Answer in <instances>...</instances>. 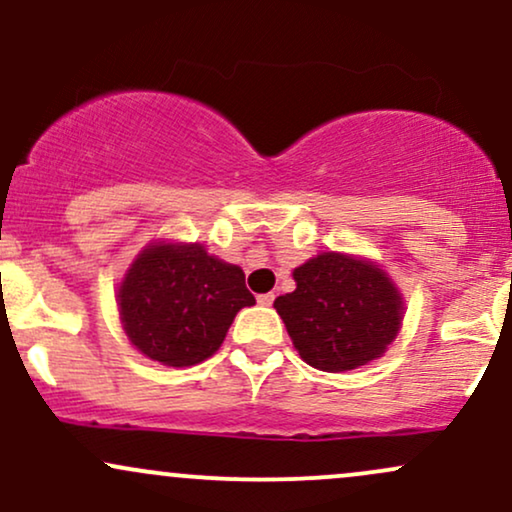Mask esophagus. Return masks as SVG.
Returning <instances> with one entry per match:
<instances>
[{"instance_id":"obj_1","label":"esophagus","mask_w":512,"mask_h":512,"mask_svg":"<svg viewBox=\"0 0 512 512\" xmlns=\"http://www.w3.org/2000/svg\"><path fill=\"white\" fill-rule=\"evenodd\" d=\"M273 300H275L273 292H266V295H258V304H263V307H271Z\"/></svg>"}]
</instances>
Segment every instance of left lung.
<instances>
[{"label":"left lung","instance_id":"8db88e82","mask_svg":"<svg viewBox=\"0 0 512 512\" xmlns=\"http://www.w3.org/2000/svg\"><path fill=\"white\" fill-rule=\"evenodd\" d=\"M295 292L273 302L307 365L346 372L382 358L399 336L404 295L382 266L363 256L321 251L292 271Z\"/></svg>","mask_w":512,"mask_h":512}]
</instances>
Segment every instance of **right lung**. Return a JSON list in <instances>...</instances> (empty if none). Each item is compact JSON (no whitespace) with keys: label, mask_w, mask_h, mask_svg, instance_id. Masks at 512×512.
Here are the masks:
<instances>
[{"label":"right lung","mask_w":512,"mask_h":512,"mask_svg":"<svg viewBox=\"0 0 512 512\" xmlns=\"http://www.w3.org/2000/svg\"><path fill=\"white\" fill-rule=\"evenodd\" d=\"M118 317L149 360L191 367L220 350L239 309L256 304L244 271L203 244L154 239L118 283Z\"/></svg>","instance_id":"add662e5"}]
</instances>
